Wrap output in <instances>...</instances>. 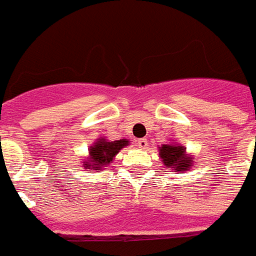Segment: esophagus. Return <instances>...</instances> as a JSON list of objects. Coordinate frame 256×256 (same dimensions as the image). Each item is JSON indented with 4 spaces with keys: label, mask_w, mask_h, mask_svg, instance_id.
<instances>
[{
    "label": "esophagus",
    "mask_w": 256,
    "mask_h": 256,
    "mask_svg": "<svg viewBox=\"0 0 256 256\" xmlns=\"http://www.w3.org/2000/svg\"><path fill=\"white\" fill-rule=\"evenodd\" d=\"M148 140H146V139H138L136 140V146L139 148H148Z\"/></svg>",
    "instance_id": "1"
}]
</instances>
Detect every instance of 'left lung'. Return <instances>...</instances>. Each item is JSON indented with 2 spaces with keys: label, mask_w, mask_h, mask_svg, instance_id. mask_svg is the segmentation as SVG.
<instances>
[{
  "label": "left lung",
  "mask_w": 256,
  "mask_h": 256,
  "mask_svg": "<svg viewBox=\"0 0 256 256\" xmlns=\"http://www.w3.org/2000/svg\"><path fill=\"white\" fill-rule=\"evenodd\" d=\"M160 158L166 168H171L174 171H188L194 164L189 154H186V148L178 143L162 144L160 148Z\"/></svg>",
  "instance_id": "obj_1"
}]
</instances>
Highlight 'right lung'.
<instances>
[{
	"label": "right lung",
	"mask_w": 256,
	"mask_h": 256,
	"mask_svg": "<svg viewBox=\"0 0 256 256\" xmlns=\"http://www.w3.org/2000/svg\"><path fill=\"white\" fill-rule=\"evenodd\" d=\"M130 144L128 139H120V140H113V142H108L104 138L102 139H98V142L90 146L88 150V160L84 161L85 170H95V171H100L103 170V166H108L113 158L116 157V154L118 153L120 150L125 146Z\"/></svg>",
	"instance_id": "right-lung-1"
}]
</instances>
